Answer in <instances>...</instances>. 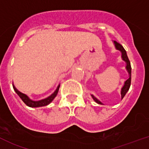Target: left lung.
<instances>
[{"mask_svg": "<svg viewBox=\"0 0 149 149\" xmlns=\"http://www.w3.org/2000/svg\"><path fill=\"white\" fill-rule=\"evenodd\" d=\"M113 42H114L115 47H116V49H119V50H120V51L122 52V58H123V59L124 60V61H125V62H126V69H127V70H128V73H129V78H128V79L126 80V81H125L124 86H123V88H122L121 96H122V100H123V97H124V96H125V95L126 94V93H127V92H128V90H129L130 86H131V63H130L129 59H128V56H127L126 51H125V49H124V47H123L121 45H120V43H118L117 41H113ZM91 96H92V97H93V100H94V101L96 102V103H98V104H102V103L100 101V100H98L96 97H94V96H93V95H91Z\"/></svg>", "mask_w": 149, "mask_h": 149, "instance_id": "8db88e82", "label": "left lung"}]
</instances>
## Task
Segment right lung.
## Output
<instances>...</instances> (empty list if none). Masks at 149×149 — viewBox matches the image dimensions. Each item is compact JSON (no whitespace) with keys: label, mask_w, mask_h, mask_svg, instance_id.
I'll return each instance as SVG.
<instances>
[{"label":"right lung","mask_w":149,"mask_h":149,"mask_svg":"<svg viewBox=\"0 0 149 149\" xmlns=\"http://www.w3.org/2000/svg\"><path fill=\"white\" fill-rule=\"evenodd\" d=\"M59 87H60V84L58 86V88H56V90L55 91L54 93H53L52 95L49 96V97L46 98L45 100H40V101H33V100H29V97H28L26 95L24 94V93H21L20 91H18V90L16 89L15 88V86L13 85V88H14V91H15L16 93L20 96L22 101L25 103V104L29 107H32V108H38V107H42V106H46L47 104H49V103L51 102L53 100H54V98L56 97L57 93L58 92V89H59Z\"/></svg>","instance_id":"obj_1"}]
</instances>
